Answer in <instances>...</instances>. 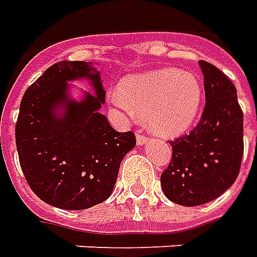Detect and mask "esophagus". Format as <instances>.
Wrapping results in <instances>:
<instances>
[{
  "label": "esophagus",
  "mask_w": 257,
  "mask_h": 257,
  "mask_svg": "<svg viewBox=\"0 0 257 257\" xmlns=\"http://www.w3.org/2000/svg\"><path fill=\"white\" fill-rule=\"evenodd\" d=\"M148 140H150V139H148L146 135L142 134V131H138V132H136V142H138L139 146H144V144H147Z\"/></svg>",
  "instance_id": "34e87169"
}]
</instances>
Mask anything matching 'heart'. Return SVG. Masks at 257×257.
<instances>
[{
	"label": "heart",
	"mask_w": 257,
	"mask_h": 257,
	"mask_svg": "<svg viewBox=\"0 0 257 257\" xmlns=\"http://www.w3.org/2000/svg\"><path fill=\"white\" fill-rule=\"evenodd\" d=\"M203 84L192 72L161 68L128 75L119 81L111 102L138 117H146L161 136L184 134L195 122L203 102Z\"/></svg>",
	"instance_id": "obj_1"
}]
</instances>
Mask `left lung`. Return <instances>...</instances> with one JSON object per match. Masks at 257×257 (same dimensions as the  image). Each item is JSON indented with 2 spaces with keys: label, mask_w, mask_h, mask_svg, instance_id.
Listing matches in <instances>:
<instances>
[{
  "label": "left lung",
  "mask_w": 257,
  "mask_h": 257,
  "mask_svg": "<svg viewBox=\"0 0 257 257\" xmlns=\"http://www.w3.org/2000/svg\"><path fill=\"white\" fill-rule=\"evenodd\" d=\"M206 106L189 135L170 142L172 159L161 176L169 200L180 206L206 204L229 189L240 173L244 154V117L237 90L227 76L199 61Z\"/></svg>",
  "instance_id": "left-lung-1"
}]
</instances>
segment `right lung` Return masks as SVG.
I'll return each instance as SVG.
<instances>
[{"label":"right lung","instance_id":"obj_1","mask_svg":"<svg viewBox=\"0 0 257 257\" xmlns=\"http://www.w3.org/2000/svg\"><path fill=\"white\" fill-rule=\"evenodd\" d=\"M85 78L95 94L67 95L68 81ZM99 72L84 61H61L26 91L16 122V147L28 185L62 210H85L113 192L134 132H117L99 113L104 103Z\"/></svg>","mask_w":257,"mask_h":257}]
</instances>
